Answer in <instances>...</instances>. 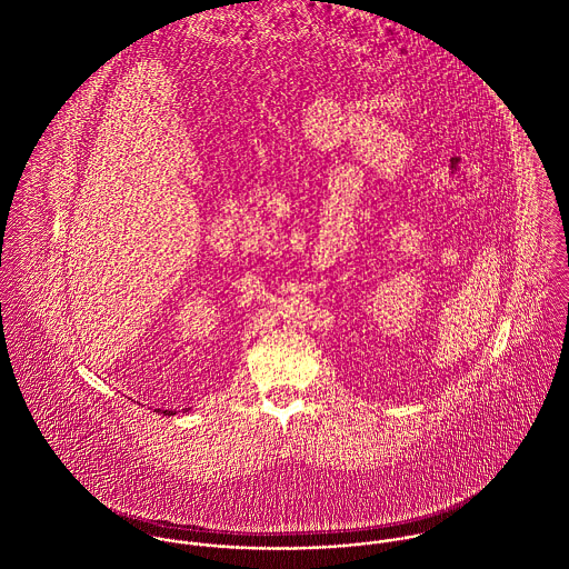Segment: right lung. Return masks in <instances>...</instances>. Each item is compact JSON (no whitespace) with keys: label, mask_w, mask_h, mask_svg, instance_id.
I'll list each match as a JSON object with an SVG mask.
<instances>
[{"label":"right lung","mask_w":569,"mask_h":569,"mask_svg":"<svg viewBox=\"0 0 569 569\" xmlns=\"http://www.w3.org/2000/svg\"><path fill=\"white\" fill-rule=\"evenodd\" d=\"M163 415H168V417H172V415H177V412H172V410H163Z\"/></svg>","instance_id":"add662e5"}]
</instances>
